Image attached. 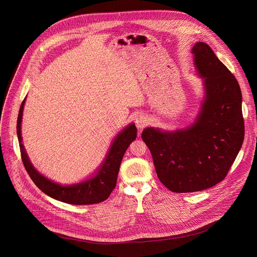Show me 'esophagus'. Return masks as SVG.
<instances>
[{"instance_id":"34e87169","label":"esophagus","mask_w":257,"mask_h":257,"mask_svg":"<svg viewBox=\"0 0 257 257\" xmlns=\"http://www.w3.org/2000/svg\"><path fill=\"white\" fill-rule=\"evenodd\" d=\"M149 123V118L146 114L144 113H141L139 115H137L136 117V125L138 128H144L146 125H148Z\"/></svg>"}]
</instances>
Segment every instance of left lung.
Segmentation results:
<instances>
[{"label": "left lung", "mask_w": 257, "mask_h": 257, "mask_svg": "<svg viewBox=\"0 0 257 257\" xmlns=\"http://www.w3.org/2000/svg\"><path fill=\"white\" fill-rule=\"evenodd\" d=\"M191 53L206 91L195 121L175 132L147 127L142 133L158 178L170 191L179 193L221 182L244 140L238 81L207 43H195Z\"/></svg>", "instance_id": "8db88e82"}]
</instances>
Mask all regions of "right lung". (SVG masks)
<instances>
[{"mask_svg":"<svg viewBox=\"0 0 257 257\" xmlns=\"http://www.w3.org/2000/svg\"><path fill=\"white\" fill-rule=\"evenodd\" d=\"M25 99L22 102L18 114L17 136L24 167L35 185L50 197L71 204H93L107 199L116 185L119 166L124 153L130 144L137 138V127L135 123L126 126L116 136L105 161L94 177L78 184L64 186L41 175L28 159L21 137V121Z\"/></svg>","mask_w":257,"mask_h":257,"instance_id":"1","label":"right lung"}]
</instances>
